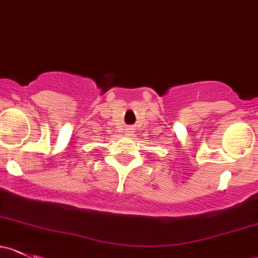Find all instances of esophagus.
<instances>
[{"label": "esophagus", "mask_w": 258, "mask_h": 258, "mask_svg": "<svg viewBox=\"0 0 258 258\" xmlns=\"http://www.w3.org/2000/svg\"><path fill=\"white\" fill-rule=\"evenodd\" d=\"M127 130H131V128H127ZM130 132V131H128Z\"/></svg>", "instance_id": "obj_1"}]
</instances>
